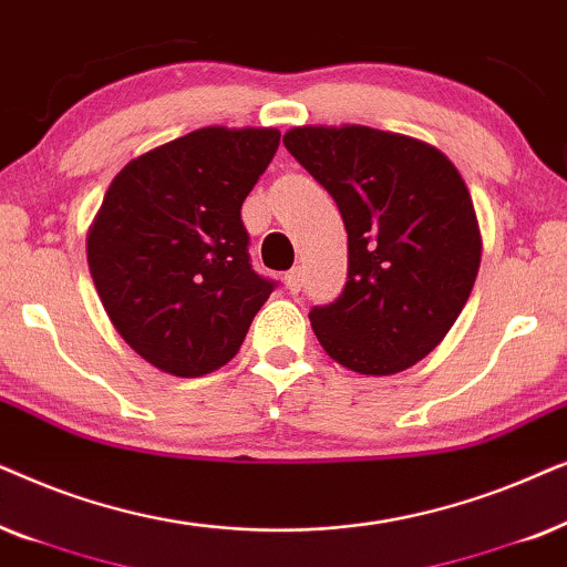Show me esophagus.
Returning <instances> with one entry per match:
<instances>
[{
	"label": "esophagus",
	"instance_id": "esophagus-1",
	"mask_svg": "<svg viewBox=\"0 0 567 567\" xmlns=\"http://www.w3.org/2000/svg\"><path fill=\"white\" fill-rule=\"evenodd\" d=\"M285 285H288L290 292H298L300 288H303V269H300V267L290 269L288 275H285Z\"/></svg>",
	"mask_w": 567,
	"mask_h": 567
}]
</instances>
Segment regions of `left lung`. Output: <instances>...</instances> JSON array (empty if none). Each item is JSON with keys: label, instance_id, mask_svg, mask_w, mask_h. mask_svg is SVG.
Masks as SVG:
<instances>
[{"label": "left lung", "instance_id": "1", "mask_svg": "<svg viewBox=\"0 0 567 567\" xmlns=\"http://www.w3.org/2000/svg\"><path fill=\"white\" fill-rule=\"evenodd\" d=\"M282 142L347 228L342 296L308 313L321 347L362 375L414 365L454 327L480 271L462 173L433 145L371 126H296Z\"/></svg>", "mask_w": 567, "mask_h": 567}]
</instances>
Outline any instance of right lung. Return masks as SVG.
I'll return each mask as SVG.
<instances>
[{"instance_id": "right-lung-1", "label": "right lung", "mask_w": 567, "mask_h": 567, "mask_svg": "<svg viewBox=\"0 0 567 567\" xmlns=\"http://www.w3.org/2000/svg\"><path fill=\"white\" fill-rule=\"evenodd\" d=\"M279 147L277 130L207 126L134 157L111 181L87 264L109 319L150 365L213 373L277 288L251 269L240 207Z\"/></svg>"}]
</instances>
